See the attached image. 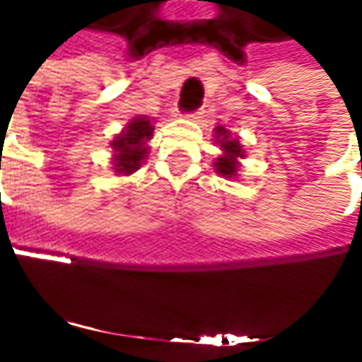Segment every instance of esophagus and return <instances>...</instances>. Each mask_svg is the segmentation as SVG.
I'll list each match as a JSON object with an SVG mask.
<instances>
[{"mask_svg": "<svg viewBox=\"0 0 362 362\" xmlns=\"http://www.w3.org/2000/svg\"><path fill=\"white\" fill-rule=\"evenodd\" d=\"M187 117H191V119H201V117H203V109H195V111H191V113H187Z\"/></svg>", "mask_w": 362, "mask_h": 362, "instance_id": "obj_1", "label": "esophagus"}]
</instances>
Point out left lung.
Wrapping results in <instances>:
<instances>
[{
  "instance_id": "8db88e82",
  "label": "left lung",
  "mask_w": 362,
  "mask_h": 362,
  "mask_svg": "<svg viewBox=\"0 0 362 362\" xmlns=\"http://www.w3.org/2000/svg\"><path fill=\"white\" fill-rule=\"evenodd\" d=\"M217 141L221 143V149L225 151L223 157L215 161V171L223 177H233L237 173V159L243 157V149L237 139H229V131L225 127H217Z\"/></svg>"
}]
</instances>
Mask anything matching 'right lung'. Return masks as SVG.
Returning a JSON list of instances; mask_svg holds the SVG:
<instances>
[{
    "mask_svg": "<svg viewBox=\"0 0 362 362\" xmlns=\"http://www.w3.org/2000/svg\"><path fill=\"white\" fill-rule=\"evenodd\" d=\"M153 127L151 121L145 117H137L131 121L125 127V131L115 137L113 141V169L117 173L129 175L135 169H139L147 155V147L145 143L151 139Z\"/></svg>",
    "mask_w": 362,
    "mask_h": 362,
    "instance_id": "1",
    "label": "right lung"
}]
</instances>
